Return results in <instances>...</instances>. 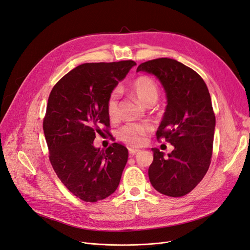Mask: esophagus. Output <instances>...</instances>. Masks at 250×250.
<instances>
[{"instance_id": "34e87169", "label": "esophagus", "mask_w": 250, "mask_h": 250, "mask_svg": "<svg viewBox=\"0 0 250 250\" xmlns=\"http://www.w3.org/2000/svg\"><path fill=\"white\" fill-rule=\"evenodd\" d=\"M140 152H141V150H139V149H133V148L129 149V154L130 155H137Z\"/></svg>"}]
</instances>
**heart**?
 Wrapping results in <instances>:
<instances>
[{"instance_id": "heart-1", "label": "heart", "mask_w": 250, "mask_h": 250, "mask_svg": "<svg viewBox=\"0 0 250 250\" xmlns=\"http://www.w3.org/2000/svg\"><path fill=\"white\" fill-rule=\"evenodd\" d=\"M128 88L131 95L146 106L152 105L157 100V84L152 78L148 76H140L133 79ZM106 111L110 120L117 119L119 115V97L116 92H112L107 98ZM150 131L151 126L148 124H128L121 128L118 137L128 145L138 147L143 145L146 135Z\"/></svg>"}]
</instances>
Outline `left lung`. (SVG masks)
I'll use <instances>...</instances> for the list:
<instances>
[{"instance_id":"1","label":"left lung","mask_w":250,"mask_h":250,"mask_svg":"<svg viewBox=\"0 0 250 250\" xmlns=\"http://www.w3.org/2000/svg\"><path fill=\"white\" fill-rule=\"evenodd\" d=\"M140 71L154 75L165 89L167 106L156 137L174 146L168 156L151 149L150 183L164 195L181 197L200 183L210 164L216 119L208 89L197 73L175 59L149 60Z\"/></svg>"}]
</instances>
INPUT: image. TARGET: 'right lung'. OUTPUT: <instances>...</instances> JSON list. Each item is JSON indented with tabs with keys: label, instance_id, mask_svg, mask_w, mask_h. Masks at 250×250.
I'll return each mask as SVG.
<instances>
[{
	"label": "right lung",
	"instance_id": "obj_1",
	"mask_svg": "<svg viewBox=\"0 0 250 250\" xmlns=\"http://www.w3.org/2000/svg\"><path fill=\"white\" fill-rule=\"evenodd\" d=\"M135 64L132 60L83 63L51 90L42 124L50 162L67 190L83 201L105 199L120 184L127 148L113 143L104 151L94 140L102 125L109 127L108 96Z\"/></svg>",
	"mask_w": 250,
	"mask_h": 250
}]
</instances>
